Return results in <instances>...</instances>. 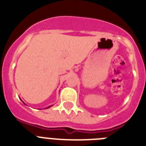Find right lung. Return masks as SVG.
I'll list each match as a JSON object with an SVG mask.
<instances>
[{
    "mask_svg": "<svg viewBox=\"0 0 146 146\" xmlns=\"http://www.w3.org/2000/svg\"><path fill=\"white\" fill-rule=\"evenodd\" d=\"M22 102H23V101H22ZM23 103H24V102H23ZM24 104H25V103H24ZM52 105H50V106H48V107H47V108H45L44 109H48V108H51V107H52Z\"/></svg>",
    "mask_w": 146,
    "mask_h": 146,
    "instance_id": "1",
    "label": "right lung"
}]
</instances>
